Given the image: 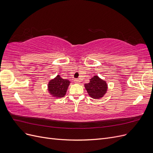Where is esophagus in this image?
I'll return each instance as SVG.
<instances>
[{
  "label": "esophagus",
  "mask_w": 153,
  "mask_h": 153,
  "mask_svg": "<svg viewBox=\"0 0 153 153\" xmlns=\"http://www.w3.org/2000/svg\"><path fill=\"white\" fill-rule=\"evenodd\" d=\"M74 82H75V84H80V81L78 79H75V80H74Z\"/></svg>",
  "instance_id": "34e87169"
}]
</instances>
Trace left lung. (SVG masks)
<instances>
[{"instance_id":"1","label":"left lung","mask_w":153,"mask_h":153,"mask_svg":"<svg viewBox=\"0 0 153 153\" xmlns=\"http://www.w3.org/2000/svg\"><path fill=\"white\" fill-rule=\"evenodd\" d=\"M89 80L88 84H84L88 94L96 100L103 98L108 91L107 83L97 75L92 77Z\"/></svg>"}]
</instances>
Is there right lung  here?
<instances>
[{
    "label": "right lung",
    "mask_w": 153,
    "mask_h": 153,
    "mask_svg": "<svg viewBox=\"0 0 153 153\" xmlns=\"http://www.w3.org/2000/svg\"><path fill=\"white\" fill-rule=\"evenodd\" d=\"M70 83L69 80L64 79L60 75H57L48 82L47 87L48 93L54 98H62L66 95Z\"/></svg>",
    "instance_id": "obj_1"
}]
</instances>
